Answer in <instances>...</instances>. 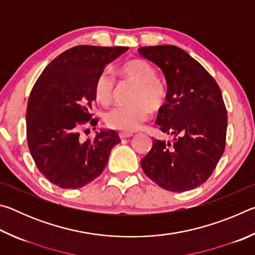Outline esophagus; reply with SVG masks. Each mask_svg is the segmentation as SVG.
Instances as JSON below:
<instances>
[{
  "instance_id": "34e87169",
  "label": "esophagus",
  "mask_w": 255,
  "mask_h": 255,
  "mask_svg": "<svg viewBox=\"0 0 255 255\" xmlns=\"http://www.w3.org/2000/svg\"><path fill=\"white\" fill-rule=\"evenodd\" d=\"M131 136H132L131 132H120L119 133V137L122 138V139H125V138H129V137H131Z\"/></svg>"
}]
</instances>
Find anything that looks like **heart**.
<instances>
[{"mask_svg": "<svg viewBox=\"0 0 255 255\" xmlns=\"http://www.w3.org/2000/svg\"><path fill=\"white\" fill-rule=\"evenodd\" d=\"M124 81L136 84L131 107L117 106L108 110L103 119L107 126L120 131L131 132L137 130L148 119L150 109H161L166 100V88L156 76V70L147 60L136 58L125 63L118 70ZM94 97L102 105H109L115 91V79L105 71L97 77L94 83Z\"/></svg>", "mask_w": 255, "mask_h": 255, "instance_id": "obj_1", "label": "heart"}]
</instances>
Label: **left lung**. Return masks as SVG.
<instances>
[{
	"label": "left lung",
	"mask_w": 255,
	"mask_h": 255,
	"mask_svg": "<svg viewBox=\"0 0 255 255\" xmlns=\"http://www.w3.org/2000/svg\"><path fill=\"white\" fill-rule=\"evenodd\" d=\"M139 54L161 68L166 103L156 124L173 143L153 139L140 159L144 173L159 187L183 192L205 183L225 150L227 111L222 91L200 63L176 46L140 47Z\"/></svg>",
	"instance_id": "obj_1"
}]
</instances>
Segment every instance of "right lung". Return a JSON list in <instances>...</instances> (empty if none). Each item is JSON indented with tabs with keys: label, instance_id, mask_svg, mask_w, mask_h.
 <instances>
[{
	"label": "right lung",
	"instance_id": "add662e5",
	"mask_svg": "<svg viewBox=\"0 0 255 255\" xmlns=\"http://www.w3.org/2000/svg\"><path fill=\"white\" fill-rule=\"evenodd\" d=\"M127 49L75 46L51 60L33 85L25 116L28 147L38 170L59 188L77 189L92 182L120 143L114 130H101L86 140L80 132L98 125L91 114L97 77Z\"/></svg>",
	"mask_w": 255,
	"mask_h": 255
}]
</instances>
